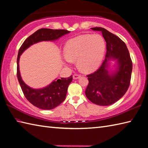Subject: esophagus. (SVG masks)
Segmentation results:
<instances>
[{
    "mask_svg": "<svg viewBox=\"0 0 148 148\" xmlns=\"http://www.w3.org/2000/svg\"><path fill=\"white\" fill-rule=\"evenodd\" d=\"M80 77H81V75H79V74H74L73 75V79H79V78H80Z\"/></svg>",
    "mask_w": 148,
    "mask_h": 148,
    "instance_id": "1",
    "label": "esophagus"
}]
</instances>
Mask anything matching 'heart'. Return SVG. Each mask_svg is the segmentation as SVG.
Masks as SVG:
<instances>
[{
	"label": "heart",
	"instance_id": "1",
	"mask_svg": "<svg viewBox=\"0 0 148 148\" xmlns=\"http://www.w3.org/2000/svg\"><path fill=\"white\" fill-rule=\"evenodd\" d=\"M106 52V42L99 34H83L71 39L64 46L65 61H76L80 70L90 73L99 68Z\"/></svg>",
	"mask_w": 148,
	"mask_h": 148
}]
</instances>
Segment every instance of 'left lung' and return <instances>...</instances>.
I'll return each mask as SVG.
<instances>
[{
    "mask_svg": "<svg viewBox=\"0 0 148 148\" xmlns=\"http://www.w3.org/2000/svg\"><path fill=\"white\" fill-rule=\"evenodd\" d=\"M91 29L102 32L106 42L107 53L100 67L87 76L89 83L85 94L93 103L109 106L127 92L131 79L132 62L126 45L120 38L102 27ZM112 61L115 62L113 68Z\"/></svg>",
    "mask_w": 148,
    "mask_h": 148,
    "instance_id": "obj_1",
    "label": "left lung"
}]
</instances>
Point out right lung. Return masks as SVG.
I'll list each match as a JSON object with an SVG mask.
<instances>
[{"label":"right lung","mask_w":148,"mask_h":148,"mask_svg":"<svg viewBox=\"0 0 148 148\" xmlns=\"http://www.w3.org/2000/svg\"><path fill=\"white\" fill-rule=\"evenodd\" d=\"M70 32L67 30L40 29L28 37L19 49L17 58V77L19 83L26 99L32 105L39 109H53L64 102L67 95L68 86L72 81V76L67 78L56 79L42 88H32L25 83L21 78L19 67L20 56L34 44L41 41H54Z\"/></svg>","instance_id":"obj_1"}]
</instances>
